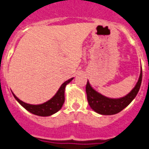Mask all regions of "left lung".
<instances>
[{"label":"left lung","instance_id":"1","mask_svg":"<svg viewBox=\"0 0 149 149\" xmlns=\"http://www.w3.org/2000/svg\"><path fill=\"white\" fill-rule=\"evenodd\" d=\"M142 80V69H141L139 79L130 92L121 98H109L95 91L88 80L86 85L87 99L91 108L98 114L102 115H112L119 113L130 103L139 91Z\"/></svg>","mask_w":149,"mask_h":149}]
</instances>
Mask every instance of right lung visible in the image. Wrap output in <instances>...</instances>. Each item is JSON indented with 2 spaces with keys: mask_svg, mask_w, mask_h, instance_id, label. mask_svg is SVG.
<instances>
[{
  "mask_svg": "<svg viewBox=\"0 0 149 149\" xmlns=\"http://www.w3.org/2000/svg\"><path fill=\"white\" fill-rule=\"evenodd\" d=\"M73 78H71L69 80H66L65 82H64L61 85L60 88L58 89V91L56 92V94L54 96L49 100L47 102L41 103V104H29L27 102H23L19 98L16 96V95L13 92V95L14 98L17 100V102L20 105L29 111L30 113H31L35 115L42 117H47L50 116L52 114L57 113L61 108L62 107V106L65 102V87L67 84H69Z\"/></svg>",
  "mask_w": 149,
  "mask_h": 149,
  "instance_id": "add662e5",
  "label": "right lung"
}]
</instances>
